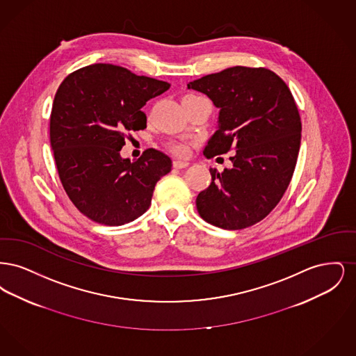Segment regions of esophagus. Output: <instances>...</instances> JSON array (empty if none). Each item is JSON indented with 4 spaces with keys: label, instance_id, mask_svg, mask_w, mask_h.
Here are the masks:
<instances>
[{
    "label": "esophagus",
    "instance_id": "1",
    "mask_svg": "<svg viewBox=\"0 0 356 356\" xmlns=\"http://www.w3.org/2000/svg\"><path fill=\"white\" fill-rule=\"evenodd\" d=\"M189 165V163L186 161V160H175L173 161V167L176 168V170H181V168H186Z\"/></svg>",
    "mask_w": 356,
    "mask_h": 356
}]
</instances>
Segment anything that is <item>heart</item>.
Instances as JSON below:
<instances>
[{
  "label": "heart",
  "mask_w": 356,
  "mask_h": 356,
  "mask_svg": "<svg viewBox=\"0 0 356 356\" xmlns=\"http://www.w3.org/2000/svg\"><path fill=\"white\" fill-rule=\"evenodd\" d=\"M193 97H197V96L189 95V96H186L183 100H186V99H193ZM170 149H172L173 152L177 153V154H183V153H186V144H183V143H175V144H172V145H170Z\"/></svg>",
  "instance_id": "obj_1"
}]
</instances>
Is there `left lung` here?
I'll return each instance as SVG.
<instances>
[{"instance_id":"left-lung-1","label":"left lung","mask_w":356,"mask_h":356,"mask_svg":"<svg viewBox=\"0 0 356 356\" xmlns=\"http://www.w3.org/2000/svg\"><path fill=\"white\" fill-rule=\"evenodd\" d=\"M219 108L218 131L204 156L236 151L231 168H211L197 195L204 220L243 229L263 220L283 197L300 148L302 121L287 84L270 69L234 67L191 81Z\"/></svg>"}]
</instances>
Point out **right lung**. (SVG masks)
<instances>
[{
  "mask_svg": "<svg viewBox=\"0 0 356 356\" xmlns=\"http://www.w3.org/2000/svg\"><path fill=\"white\" fill-rule=\"evenodd\" d=\"M170 86L112 64L79 69L58 86L51 149L69 199L90 220L122 225L149 208L154 186L170 172L172 160L151 148L131 161L120 151L128 132L147 128L145 102Z\"/></svg>",
  "mask_w": 356,
  "mask_h": 356,
  "instance_id": "1",
  "label": "right lung"
}]
</instances>
